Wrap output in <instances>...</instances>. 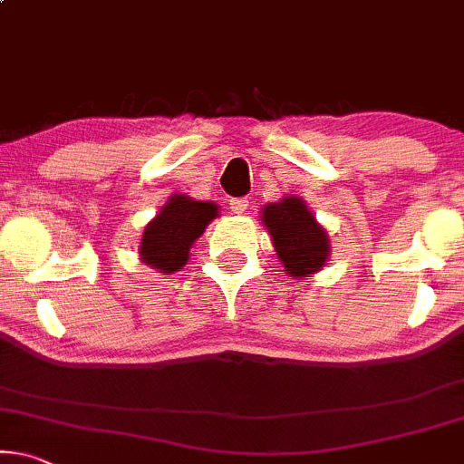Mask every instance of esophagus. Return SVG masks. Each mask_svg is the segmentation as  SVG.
Listing matches in <instances>:
<instances>
[{
	"label": "esophagus",
	"mask_w": 464,
	"mask_h": 464,
	"mask_svg": "<svg viewBox=\"0 0 464 464\" xmlns=\"http://www.w3.org/2000/svg\"><path fill=\"white\" fill-rule=\"evenodd\" d=\"M248 199H246V197H236V199H231V203H228V206H231V212L233 214H244L246 209H248Z\"/></svg>",
	"instance_id": "34e87169"
}]
</instances>
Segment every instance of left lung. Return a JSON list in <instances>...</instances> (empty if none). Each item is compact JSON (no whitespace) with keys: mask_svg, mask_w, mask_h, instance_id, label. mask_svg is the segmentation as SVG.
<instances>
[{"mask_svg":"<svg viewBox=\"0 0 464 464\" xmlns=\"http://www.w3.org/2000/svg\"><path fill=\"white\" fill-rule=\"evenodd\" d=\"M277 256L293 277H307L324 267L329 237L299 197H284L263 209Z\"/></svg>","mask_w":464,"mask_h":464,"instance_id":"1","label":"left lung"}]
</instances>
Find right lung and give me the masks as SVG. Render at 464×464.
<instances>
[{"mask_svg": "<svg viewBox=\"0 0 464 464\" xmlns=\"http://www.w3.org/2000/svg\"><path fill=\"white\" fill-rule=\"evenodd\" d=\"M218 216L214 203L193 201L184 195H174L157 214V218L148 222L141 237L140 256L160 274H171L184 267L188 261V250L209 220Z\"/></svg>", "mask_w": 464, "mask_h": 464, "instance_id": "right-lung-1", "label": "right lung"}]
</instances>
